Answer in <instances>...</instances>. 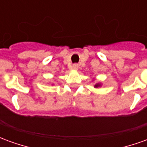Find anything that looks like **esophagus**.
Segmentation results:
<instances>
[{"label":"esophagus","mask_w":147,"mask_h":147,"mask_svg":"<svg viewBox=\"0 0 147 147\" xmlns=\"http://www.w3.org/2000/svg\"><path fill=\"white\" fill-rule=\"evenodd\" d=\"M71 69H73V70H77L78 68H79V65L76 64H72L71 65Z\"/></svg>","instance_id":"obj_1"}]
</instances>
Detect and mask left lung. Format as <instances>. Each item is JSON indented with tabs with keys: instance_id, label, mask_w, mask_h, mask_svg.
I'll return each instance as SVG.
<instances>
[{
	"instance_id": "obj_1",
	"label": "left lung",
	"mask_w": 147,
	"mask_h": 147,
	"mask_svg": "<svg viewBox=\"0 0 147 147\" xmlns=\"http://www.w3.org/2000/svg\"><path fill=\"white\" fill-rule=\"evenodd\" d=\"M101 86H102L101 83H96L95 85H94V87H95V88H98V87H100Z\"/></svg>"
}]
</instances>
